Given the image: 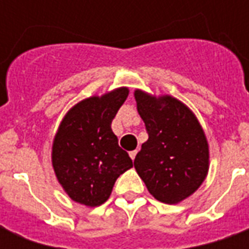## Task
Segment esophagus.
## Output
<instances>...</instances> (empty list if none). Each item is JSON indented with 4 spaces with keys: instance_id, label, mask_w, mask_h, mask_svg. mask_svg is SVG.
Here are the masks:
<instances>
[{
    "instance_id": "1",
    "label": "esophagus",
    "mask_w": 249,
    "mask_h": 249,
    "mask_svg": "<svg viewBox=\"0 0 249 249\" xmlns=\"http://www.w3.org/2000/svg\"><path fill=\"white\" fill-rule=\"evenodd\" d=\"M136 155H137V151H132V152H129V156H130V159H132V160H135Z\"/></svg>"
}]
</instances>
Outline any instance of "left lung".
<instances>
[{
    "instance_id": "obj_1",
    "label": "left lung",
    "mask_w": 249,
    "mask_h": 249,
    "mask_svg": "<svg viewBox=\"0 0 249 249\" xmlns=\"http://www.w3.org/2000/svg\"><path fill=\"white\" fill-rule=\"evenodd\" d=\"M148 140L136 155L135 168L153 197L176 204L191 196L208 172V142L195 114L171 96L135 92Z\"/></svg>"
}]
</instances>
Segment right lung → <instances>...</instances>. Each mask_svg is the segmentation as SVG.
Wrapping results in <instances>:
<instances>
[{
	"label": "right lung",
	"mask_w": 249,
	"mask_h": 249,
	"mask_svg": "<svg viewBox=\"0 0 249 249\" xmlns=\"http://www.w3.org/2000/svg\"><path fill=\"white\" fill-rule=\"evenodd\" d=\"M128 93L120 88L84 100L66 113L58 128L52 162L62 188L77 203L88 207L105 203L117 178L133 167L110 128Z\"/></svg>",
	"instance_id": "1"
}]
</instances>
